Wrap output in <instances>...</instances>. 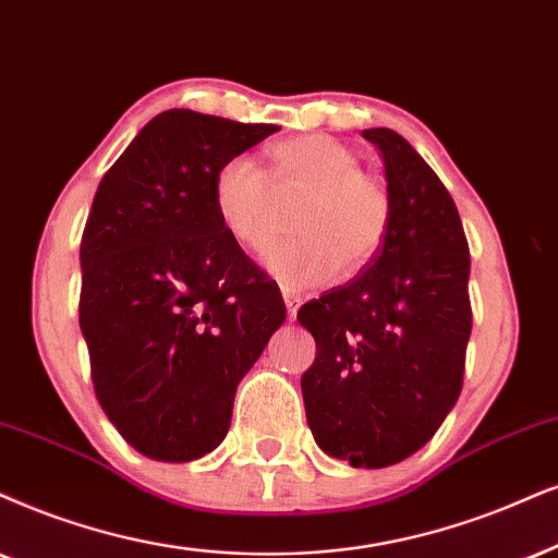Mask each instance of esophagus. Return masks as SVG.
I'll list each match as a JSON object with an SVG mask.
<instances>
[{"mask_svg":"<svg viewBox=\"0 0 558 558\" xmlns=\"http://www.w3.org/2000/svg\"><path fill=\"white\" fill-rule=\"evenodd\" d=\"M283 301H286V308H288V319H295V312H299L301 306V295L291 291V288H283Z\"/></svg>","mask_w":558,"mask_h":558,"instance_id":"esophagus-1","label":"esophagus"}]
</instances>
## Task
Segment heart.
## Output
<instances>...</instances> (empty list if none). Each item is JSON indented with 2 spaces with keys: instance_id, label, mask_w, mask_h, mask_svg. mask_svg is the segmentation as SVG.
<instances>
[{
  "instance_id": "heart-1",
  "label": "heart",
  "mask_w": 558,
  "mask_h": 558,
  "mask_svg": "<svg viewBox=\"0 0 558 558\" xmlns=\"http://www.w3.org/2000/svg\"><path fill=\"white\" fill-rule=\"evenodd\" d=\"M291 231L265 265L286 286L327 283L337 267L355 275L380 255L391 231L393 203L386 182L361 157L329 136H295L267 149V172L246 157L218 167L214 208L223 231L259 252L278 231V201H299Z\"/></svg>"
}]
</instances>
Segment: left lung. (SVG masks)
Instances as JSON below:
<instances>
[{
  "label": "left lung",
  "mask_w": 558,
  "mask_h": 558,
  "mask_svg": "<svg viewBox=\"0 0 558 558\" xmlns=\"http://www.w3.org/2000/svg\"><path fill=\"white\" fill-rule=\"evenodd\" d=\"M363 136L384 157L391 231L357 278L301 306L299 322L316 340L301 391L324 453L384 469L417 453L461 393L471 257L433 167L397 131Z\"/></svg>",
  "instance_id": "left-lung-1"
}]
</instances>
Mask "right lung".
Masks as SVG:
<instances>
[{"label": "right lung", "instance_id": "obj_1", "mask_svg": "<svg viewBox=\"0 0 558 558\" xmlns=\"http://www.w3.org/2000/svg\"><path fill=\"white\" fill-rule=\"evenodd\" d=\"M278 131L165 110L97 187L82 234L80 327L102 412L138 453L218 448L234 393L286 322L275 280L223 231L214 178Z\"/></svg>", "mask_w": 558, "mask_h": 558}]
</instances>
